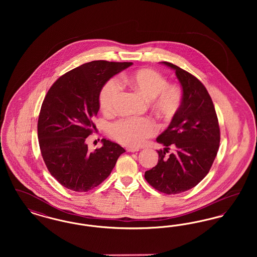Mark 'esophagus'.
Wrapping results in <instances>:
<instances>
[{"label": "esophagus", "mask_w": 257, "mask_h": 257, "mask_svg": "<svg viewBox=\"0 0 257 257\" xmlns=\"http://www.w3.org/2000/svg\"><path fill=\"white\" fill-rule=\"evenodd\" d=\"M126 150H127V152H137L140 149L139 148H135V147H127Z\"/></svg>", "instance_id": "1"}]
</instances>
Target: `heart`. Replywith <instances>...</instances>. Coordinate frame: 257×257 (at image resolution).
I'll return each mask as SVG.
<instances>
[{"mask_svg": "<svg viewBox=\"0 0 257 257\" xmlns=\"http://www.w3.org/2000/svg\"><path fill=\"white\" fill-rule=\"evenodd\" d=\"M124 82L141 94L151 100L154 110L165 118H171L178 110L181 100V89L175 85H169L162 74L151 69L143 68L128 74ZM122 86L117 78H110L103 86L99 94L101 110L110 112L113 110L120 96ZM156 132V125L147 117H129L113 123L110 128L111 137L127 147H140L147 138Z\"/></svg>", "mask_w": 257, "mask_h": 257, "instance_id": "heart-1", "label": "heart"}]
</instances>
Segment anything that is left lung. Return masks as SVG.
<instances>
[{
    "label": "left lung",
    "mask_w": 257,
    "mask_h": 257,
    "mask_svg": "<svg viewBox=\"0 0 257 257\" xmlns=\"http://www.w3.org/2000/svg\"><path fill=\"white\" fill-rule=\"evenodd\" d=\"M182 86V100L169 127L156 139L165 148L157 150L158 164L146 171L145 178L167 195L186 192L199 183L210 171L220 147V126L213 101L203 84L168 61ZM174 152L166 153L171 148Z\"/></svg>",
    "instance_id": "1"
}]
</instances>
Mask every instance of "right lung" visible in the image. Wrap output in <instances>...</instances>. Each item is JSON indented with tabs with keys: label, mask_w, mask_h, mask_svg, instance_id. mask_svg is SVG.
<instances>
[{
	"label": "right lung",
	"mask_w": 257,
	"mask_h": 257,
	"mask_svg": "<svg viewBox=\"0 0 257 257\" xmlns=\"http://www.w3.org/2000/svg\"><path fill=\"white\" fill-rule=\"evenodd\" d=\"M132 62L93 61L61 76L43 100L37 122L38 143L51 175L74 192H87L112 171L124 148L103 139V147L88 151L86 138L93 132L99 94L112 76Z\"/></svg>",
	"instance_id": "1"
}]
</instances>
